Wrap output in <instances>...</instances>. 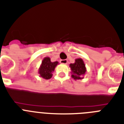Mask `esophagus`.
Returning a JSON list of instances; mask_svg holds the SVG:
<instances>
[{"label": "esophagus", "instance_id": "1", "mask_svg": "<svg viewBox=\"0 0 124 124\" xmlns=\"http://www.w3.org/2000/svg\"><path fill=\"white\" fill-rule=\"evenodd\" d=\"M60 63H62V64H67L68 60H60Z\"/></svg>", "mask_w": 124, "mask_h": 124}]
</instances>
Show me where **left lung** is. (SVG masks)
Instances as JSON below:
<instances>
[{
    "label": "left lung",
    "instance_id": "obj_1",
    "mask_svg": "<svg viewBox=\"0 0 124 124\" xmlns=\"http://www.w3.org/2000/svg\"><path fill=\"white\" fill-rule=\"evenodd\" d=\"M70 67L71 71V77L74 80L84 78L83 76L86 73V68L84 61L81 58L76 59L74 63L70 64Z\"/></svg>",
    "mask_w": 124,
    "mask_h": 124
}]
</instances>
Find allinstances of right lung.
<instances>
[{"label": "right lung", "instance_id": "obj_1", "mask_svg": "<svg viewBox=\"0 0 124 124\" xmlns=\"http://www.w3.org/2000/svg\"><path fill=\"white\" fill-rule=\"evenodd\" d=\"M59 64L58 61L51 62L49 57H45L41 61V64L38 69V74L40 77L45 79H49L51 78L52 73L54 71L56 66Z\"/></svg>", "mask_w": 124, "mask_h": 124}]
</instances>
